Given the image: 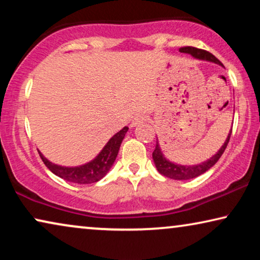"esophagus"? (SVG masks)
I'll list each match as a JSON object with an SVG mask.
<instances>
[{"mask_svg":"<svg viewBox=\"0 0 260 260\" xmlns=\"http://www.w3.org/2000/svg\"><path fill=\"white\" fill-rule=\"evenodd\" d=\"M145 120V117L143 116V115H136L134 117L133 119H131V127H134V126H137L138 124H141V123H143Z\"/></svg>","mask_w":260,"mask_h":260,"instance_id":"34e87169","label":"esophagus"}]
</instances>
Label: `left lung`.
I'll return each mask as SVG.
<instances>
[{
  "mask_svg": "<svg viewBox=\"0 0 260 260\" xmlns=\"http://www.w3.org/2000/svg\"><path fill=\"white\" fill-rule=\"evenodd\" d=\"M180 52L188 53V54L194 56L195 59L206 60V61H211V62L218 63V65H220V66H223L222 63L220 62V60L216 59L215 56L212 54V53L204 51V49H199L195 47H182V48H180ZM231 134H232V129H231L229 136H227L226 141H225V143H223L222 147L219 149V151L216 152L214 156H212L211 158L207 159V161L200 163V165L181 166V165H175V163L168 161V159L165 157V155L162 154L161 148H159L157 140H156L155 150L152 151V159H154V163H155L156 168H157V170H158V173L167 177H169V179H173V180L194 179V177H198L199 175H201V174L207 172L208 169H211L212 167L219 161V158L221 157L223 151H225L227 144H229Z\"/></svg>",
  "mask_w": 260,
  "mask_h": 260,
  "instance_id": "left-lung-1",
  "label": "left lung"
}]
</instances>
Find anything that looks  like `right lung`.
<instances>
[{"label":"right lung","instance_id":"right-lung-1","mask_svg":"<svg viewBox=\"0 0 260 260\" xmlns=\"http://www.w3.org/2000/svg\"><path fill=\"white\" fill-rule=\"evenodd\" d=\"M127 130H129V127L124 126L119 133L113 135L110 138V141L103 148V150L95 156V158L86 163V165L79 167H62L54 165V163L49 162L40 151H39V155H40L42 162L45 163L46 167L53 174H55L56 176L73 183H94L102 180L106 175V173L109 172L110 168H111L113 163H115L120 144H122V141Z\"/></svg>","mask_w":260,"mask_h":260}]
</instances>
